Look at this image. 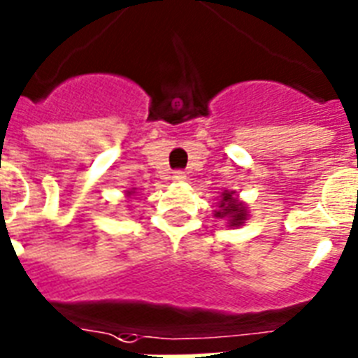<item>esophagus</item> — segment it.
Listing matches in <instances>:
<instances>
[{
  "instance_id": "1",
  "label": "esophagus",
  "mask_w": 358,
  "mask_h": 358,
  "mask_svg": "<svg viewBox=\"0 0 358 358\" xmlns=\"http://www.w3.org/2000/svg\"><path fill=\"white\" fill-rule=\"evenodd\" d=\"M171 179H173V181H177V182H181V181H185V179H187V173H185L182 170H176L173 173H171Z\"/></svg>"
}]
</instances>
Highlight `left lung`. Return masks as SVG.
Wrapping results in <instances>:
<instances>
[{"label": "left lung", "mask_w": 358, "mask_h": 358, "mask_svg": "<svg viewBox=\"0 0 358 358\" xmlns=\"http://www.w3.org/2000/svg\"><path fill=\"white\" fill-rule=\"evenodd\" d=\"M217 217L229 218V226H241L243 220L246 218V210L245 207L234 198L231 192H224L222 194V201H220V210L215 213Z\"/></svg>", "instance_id": "8db88e82"}]
</instances>
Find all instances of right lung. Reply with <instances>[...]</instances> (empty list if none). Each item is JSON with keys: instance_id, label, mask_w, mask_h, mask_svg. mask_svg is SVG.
Instances as JSON below:
<instances>
[{"instance_id": "obj_1", "label": "right lung", "mask_w": 358, "mask_h": 358, "mask_svg": "<svg viewBox=\"0 0 358 358\" xmlns=\"http://www.w3.org/2000/svg\"><path fill=\"white\" fill-rule=\"evenodd\" d=\"M129 194H130V192H129Z\"/></svg>"}]
</instances>
